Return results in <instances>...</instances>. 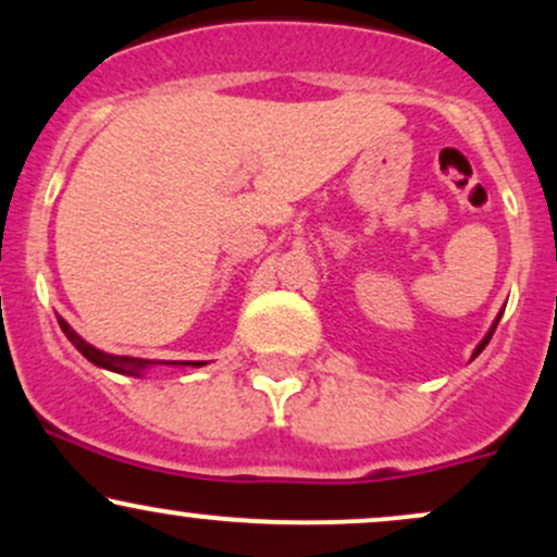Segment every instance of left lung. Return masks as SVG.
I'll use <instances>...</instances> for the list:
<instances>
[{
    "mask_svg": "<svg viewBox=\"0 0 557 557\" xmlns=\"http://www.w3.org/2000/svg\"><path fill=\"white\" fill-rule=\"evenodd\" d=\"M500 317H503V311H500V314H497V319H495V322H492V327H490V332H487V335H484V341H482V343H479V345H476V348H474V356H471V359H476V356H479V354H482V350H484V345H487V343H490L492 332H495V327H497V322H500Z\"/></svg>",
    "mask_w": 557,
    "mask_h": 557,
    "instance_id": "8db88e82",
    "label": "left lung"
}]
</instances>
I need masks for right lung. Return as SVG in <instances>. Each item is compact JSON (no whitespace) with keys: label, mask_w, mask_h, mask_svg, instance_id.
<instances>
[{"label":"right lung","mask_w":557,"mask_h":557,"mask_svg":"<svg viewBox=\"0 0 557 557\" xmlns=\"http://www.w3.org/2000/svg\"><path fill=\"white\" fill-rule=\"evenodd\" d=\"M57 322H60V327L67 335V341L73 343L75 348H78L81 354L94 363V367L107 369V372H117V374H127V376H144L146 369L157 367V363H170V367H203V363H207V361H151V359H136V356L104 354V350L94 348L91 343L83 341L78 332L70 327V324L62 317H57Z\"/></svg>","instance_id":"right-lung-1"}]
</instances>
